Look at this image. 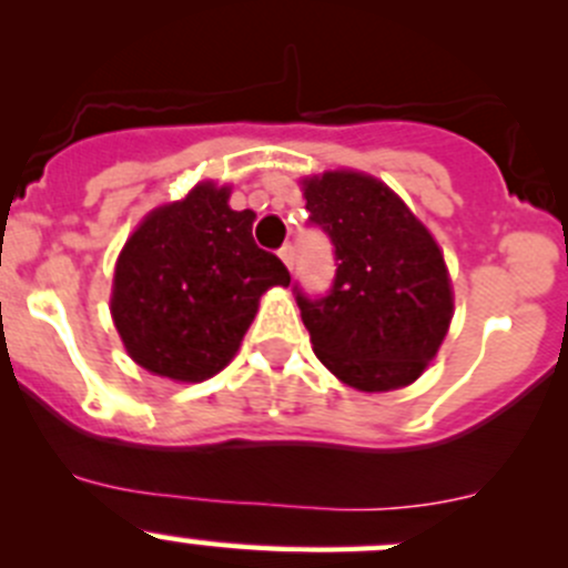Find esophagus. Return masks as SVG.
I'll return each mask as SVG.
<instances>
[{"instance_id": "esophagus-1", "label": "esophagus", "mask_w": 568, "mask_h": 568, "mask_svg": "<svg viewBox=\"0 0 568 568\" xmlns=\"http://www.w3.org/2000/svg\"><path fill=\"white\" fill-rule=\"evenodd\" d=\"M280 257H283L285 266L294 268V244H283V247H280Z\"/></svg>"}]
</instances>
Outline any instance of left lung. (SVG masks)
Listing matches in <instances>:
<instances>
[{"mask_svg": "<svg viewBox=\"0 0 568 568\" xmlns=\"http://www.w3.org/2000/svg\"><path fill=\"white\" fill-rule=\"evenodd\" d=\"M311 225L335 247L326 294L294 283L313 352L348 387L398 390L426 371L454 316L448 268L404 200L363 173L305 181Z\"/></svg>", "mask_w": 568, "mask_h": 568, "instance_id": "1", "label": "left lung"}]
</instances>
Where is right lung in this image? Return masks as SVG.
I'll list each match as a JSON object with an SVG mask.
<instances>
[{"instance_id":"1","label":"right lung","mask_w":568,"mask_h":568,"mask_svg":"<svg viewBox=\"0 0 568 568\" xmlns=\"http://www.w3.org/2000/svg\"><path fill=\"white\" fill-rule=\"evenodd\" d=\"M200 183L162 205L125 242L114 266L112 318L125 352L151 374L203 382L236 354L257 300L288 285L285 263L252 239V211Z\"/></svg>"}]
</instances>
